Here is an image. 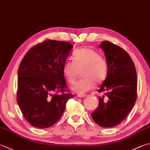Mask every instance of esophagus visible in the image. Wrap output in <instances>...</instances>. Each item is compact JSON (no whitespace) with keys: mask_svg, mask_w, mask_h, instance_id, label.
I'll return each mask as SVG.
<instances>
[{"mask_svg":"<svg viewBox=\"0 0 150 150\" xmlns=\"http://www.w3.org/2000/svg\"><path fill=\"white\" fill-rule=\"evenodd\" d=\"M86 96V94H78V97L79 98H84Z\"/></svg>","mask_w":150,"mask_h":150,"instance_id":"obj_1","label":"esophagus"}]
</instances>
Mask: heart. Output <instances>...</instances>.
Instances as JSON below:
<instances>
[{
    "label": "heart",
    "instance_id": "b5f03b06",
    "mask_svg": "<svg viewBox=\"0 0 150 150\" xmlns=\"http://www.w3.org/2000/svg\"><path fill=\"white\" fill-rule=\"evenodd\" d=\"M83 79L78 81L72 86V90L79 94L91 91L96 83H102L105 80L108 73V64L102 58L98 52L91 48H83L73 53V60L64 62L62 73L69 84H73L79 71Z\"/></svg>",
    "mask_w": 150,
    "mask_h": 150
}]
</instances>
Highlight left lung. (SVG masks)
Instances as JSON below:
<instances>
[{
	"label": "left lung",
	"instance_id": "obj_1",
	"mask_svg": "<svg viewBox=\"0 0 150 150\" xmlns=\"http://www.w3.org/2000/svg\"><path fill=\"white\" fill-rule=\"evenodd\" d=\"M100 47L104 52L108 64L105 80L98 90L105 92L99 97V105L91 114L92 119L102 127L118 125L126 118L134 107L137 98V71L130 56L121 47L108 40Z\"/></svg>",
	"mask_w": 150,
	"mask_h": 150
}]
</instances>
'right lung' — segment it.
<instances>
[{"label":"right lung","instance_id":"add662e5","mask_svg":"<svg viewBox=\"0 0 150 150\" xmlns=\"http://www.w3.org/2000/svg\"><path fill=\"white\" fill-rule=\"evenodd\" d=\"M72 48L69 42L46 40L30 48L21 60L17 102L31 126H52L63 115L67 100L74 97L67 89L62 73Z\"/></svg>","mask_w":150,"mask_h":150}]
</instances>
